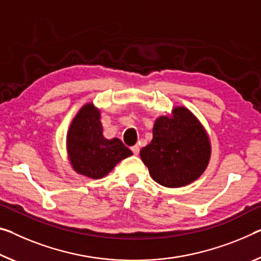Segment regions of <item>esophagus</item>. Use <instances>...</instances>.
<instances>
[{
    "mask_svg": "<svg viewBox=\"0 0 261 261\" xmlns=\"http://www.w3.org/2000/svg\"><path fill=\"white\" fill-rule=\"evenodd\" d=\"M132 151H133V153H134L135 155H138V154H139V151H140V147H139V144H135V146L132 147Z\"/></svg>",
    "mask_w": 261,
    "mask_h": 261,
    "instance_id": "obj_1",
    "label": "esophagus"
}]
</instances>
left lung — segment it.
Instances as JSON below:
<instances>
[{
  "mask_svg": "<svg viewBox=\"0 0 261 261\" xmlns=\"http://www.w3.org/2000/svg\"><path fill=\"white\" fill-rule=\"evenodd\" d=\"M151 178L167 188H181L205 171L211 158V142L197 117L184 106L156 118L153 140L140 150Z\"/></svg>",
  "mask_w": 261,
  "mask_h": 261,
  "instance_id": "left-lung-1",
  "label": "left lung"
}]
</instances>
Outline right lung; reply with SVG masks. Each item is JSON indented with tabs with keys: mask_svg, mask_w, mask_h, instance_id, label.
Here are the masks:
<instances>
[{
	"mask_svg": "<svg viewBox=\"0 0 261 261\" xmlns=\"http://www.w3.org/2000/svg\"><path fill=\"white\" fill-rule=\"evenodd\" d=\"M100 117V110L93 102L85 103L72 119L66 135L72 169L92 179L105 177L120 161L133 155L121 140L103 136Z\"/></svg>",
	"mask_w": 261,
	"mask_h": 261,
	"instance_id": "right-lung-1",
	"label": "right lung"
}]
</instances>
